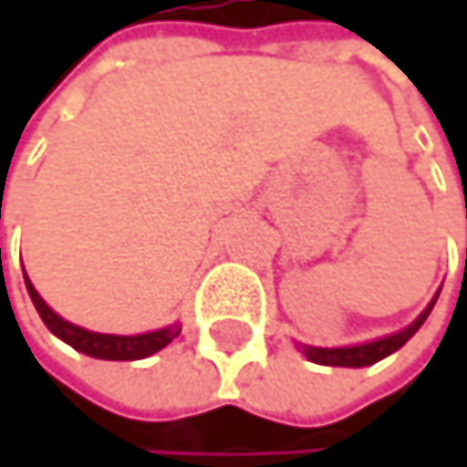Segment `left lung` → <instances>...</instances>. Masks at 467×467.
<instances>
[{"mask_svg":"<svg viewBox=\"0 0 467 467\" xmlns=\"http://www.w3.org/2000/svg\"><path fill=\"white\" fill-rule=\"evenodd\" d=\"M440 291L434 294V299L426 305V311L411 322L409 327L392 333V336H384V338H375V342H367V345H353V348H311V345H299L302 353L308 356V361L314 364H325V367H369L375 361H381L387 356H392L395 350H400L411 336L420 330V325L426 322V317L431 314L434 302H437Z\"/></svg>","mask_w":467,"mask_h":467,"instance_id":"1","label":"left lung"}]
</instances>
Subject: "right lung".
<instances>
[{
	"instance_id": "obj_1",
	"label": "right lung",
	"mask_w": 467,
	"mask_h": 467,
	"mask_svg": "<svg viewBox=\"0 0 467 467\" xmlns=\"http://www.w3.org/2000/svg\"><path fill=\"white\" fill-rule=\"evenodd\" d=\"M25 285L27 294L36 305L38 317L44 319V325L49 327V333H56L61 342H67L69 348H75L78 353H86L92 358H106V361H137V358H148L153 353H159L162 348H168L173 338L182 333L179 325H168L162 330H150V333H140V336H111V333H95L78 327L67 319H61L49 305L41 299V294L33 288V283L25 275Z\"/></svg>"
}]
</instances>
